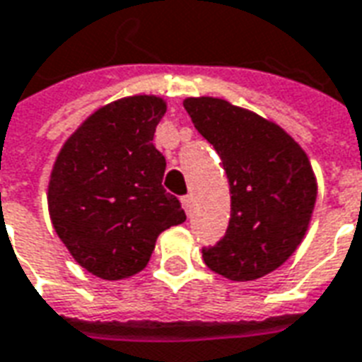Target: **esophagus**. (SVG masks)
Masks as SVG:
<instances>
[{"instance_id":"esophagus-1","label":"esophagus","mask_w":362,"mask_h":362,"mask_svg":"<svg viewBox=\"0 0 362 362\" xmlns=\"http://www.w3.org/2000/svg\"><path fill=\"white\" fill-rule=\"evenodd\" d=\"M180 202H182V207H184V211L189 215V213H192V196H184Z\"/></svg>"}]
</instances>
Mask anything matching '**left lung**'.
Masks as SVG:
<instances>
[{
  "label": "left lung",
  "instance_id": "1",
  "mask_svg": "<svg viewBox=\"0 0 362 362\" xmlns=\"http://www.w3.org/2000/svg\"><path fill=\"white\" fill-rule=\"evenodd\" d=\"M184 108L217 151L230 186L227 233L204 248V262L230 281L264 277L306 235L318 194L310 160L279 126L223 98H186Z\"/></svg>",
  "mask_w": 362,
  "mask_h": 362
}]
</instances>
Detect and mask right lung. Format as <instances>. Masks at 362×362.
I'll return each mask as SVG.
<instances>
[{"label": "right lung", "mask_w": 362, "mask_h": 362, "mask_svg": "<svg viewBox=\"0 0 362 362\" xmlns=\"http://www.w3.org/2000/svg\"><path fill=\"white\" fill-rule=\"evenodd\" d=\"M166 103L127 96L96 110L59 151L48 184L52 225L75 262L100 279L147 266L157 236L186 221L163 188L166 160L153 145Z\"/></svg>", "instance_id": "right-lung-1"}]
</instances>
